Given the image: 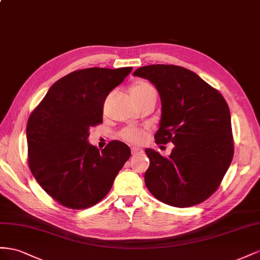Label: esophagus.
Masks as SVG:
<instances>
[{"instance_id":"34e87169","label":"esophagus","mask_w":260,"mask_h":260,"mask_svg":"<svg viewBox=\"0 0 260 260\" xmlns=\"http://www.w3.org/2000/svg\"><path fill=\"white\" fill-rule=\"evenodd\" d=\"M142 152H143V150L139 149V148H136V147H133V148H132V154H133V155L139 154V153H142Z\"/></svg>"}]
</instances>
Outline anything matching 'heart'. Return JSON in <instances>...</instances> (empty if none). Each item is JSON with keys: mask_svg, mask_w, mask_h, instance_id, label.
I'll return each instance as SVG.
<instances>
[{"mask_svg": "<svg viewBox=\"0 0 260 260\" xmlns=\"http://www.w3.org/2000/svg\"><path fill=\"white\" fill-rule=\"evenodd\" d=\"M131 94L134 99L157 95L154 87L146 80H136L131 88ZM120 136L128 143L140 144L145 138V131L137 127H127L121 132Z\"/></svg>", "mask_w": 260, "mask_h": 260, "instance_id": "b5f03b06", "label": "heart"}]
</instances>
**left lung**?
Segmentation results:
<instances>
[{
  "label": "left lung",
  "instance_id": "1",
  "mask_svg": "<svg viewBox=\"0 0 260 260\" xmlns=\"http://www.w3.org/2000/svg\"><path fill=\"white\" fill-rule=\"evenodd\" d=\"M134 76L148 79L161 99L155 143H172L168 158L150 148L147 188L173 207L203 203L217 190L231 165L234 146L231 114L222 94L197 74L176 65H147Z\"/></svg>",
  "mask_w": 260,
  "mask_h": 260
}]
</instances>
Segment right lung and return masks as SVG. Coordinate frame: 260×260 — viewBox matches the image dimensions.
<instances>
[{"mask_svg": "<svg viewBox=\"0 0 260 260\" xmlns=\"http://www.w3.org/2000/svg\"><path fill=\"white\" fill-rule=\"evenodd\" d=\"M133 68H90L52 85L28 118V165L35 179L57 203L71 209L98 204L131 157L118 140L105 149L88 143L89 129L102 123L108 94Z\"/></svg>", "mask_w": 260, "mask_h": 260, "instance_id": "1", "label": "right lung"}]
</instances>
